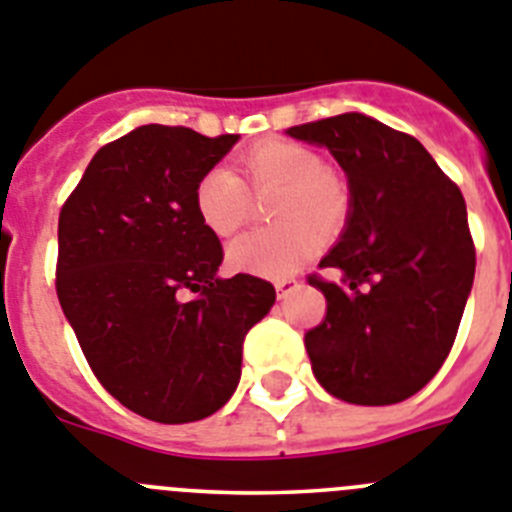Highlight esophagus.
<instances>
[{
	"label": "esophagus",
	"mask_w": 512,
	"mask_h": 512,
	"mask_svg": "<svg viewBox=\"0 0 512 512\" xmlns=\"http://www.w3.org/2000/svg\"><path fill=\"white\" fill-rule=\"evenodd\" d=\"M299 286H301V283L296 281V278H278V281H275V291H278V299L288 296V293L296 291Z\"/></svg>",
	"instance_id": "1"
}]
</instances>
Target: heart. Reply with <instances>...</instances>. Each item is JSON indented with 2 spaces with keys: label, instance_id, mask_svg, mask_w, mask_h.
<instances>
[{
  "label": "heart",
  "instance_id": "heart-1",
  "mask_svg": "<svg viewBox=\"0 0 512 512\" xmlns=\"http://www.w3.org/2000/svg\"><path fill=\"white\" fill-rule=\"evenodd\" d=\"M244 180L255 193L278 190L268 229L242 234L229 244V265L260 278H288L309 260L319 239L335 237L348 219L350 193L327 170L317 151L299 141L265 139L239 154ZM193 206L201 224L216 237H229L247 221L252 195L242 177L211 167L195 182Z\"/></svg>",
  "mask_w": 512,
  "mask_h": 512
}]
</instances>
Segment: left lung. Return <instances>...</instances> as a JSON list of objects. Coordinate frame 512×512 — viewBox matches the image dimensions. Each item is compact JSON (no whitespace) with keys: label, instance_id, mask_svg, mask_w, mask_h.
I'll return each mask as SVG.
<instances>
[{"label":"left lung","instance_id":"obj_1","mask_svg":"<svg viewBox=\"0 0 512 512\" xmlns=\"http://www.w3.org/2000/svg\"><path fill=\"white\" fill-rule=\"evenodd\" d=\"M330 149L350 188L348 226L309 275L327 314L304 335L311 371L350 404H397L448 358L474 283V239L461 190L428 149L361 113L288 128Z\"/></svg>","mask_w":512,"mask_h":512}]
</instances>
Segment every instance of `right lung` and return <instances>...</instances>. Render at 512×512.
Returning a JSON list of instances; mask_svg holds the SVG:
<instances>
[{
  "label": "right lung",
  "instance_id": "1",
  "mask_svg": "<svg viewBox=\"0 0 512 512\" xmlns=\"http://www.w3.org/2000/svg\"><path fill=\"white\" fill-rule=\"evenodd\" d=\"M237 139L136 128L97 151L59 213L61 309L97 381L146 420L221 410L244 337L275 304L273 283L216 275L224 250L193 206L198 177Z\"/></svg>",
  "mask_w": 512,
  "mask_h": 512
}]
</instances>
